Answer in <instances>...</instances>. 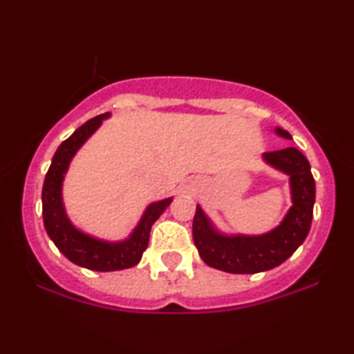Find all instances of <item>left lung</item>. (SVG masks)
Here are the masks:
<instances>
[{
  "mask_svg": "<svg viewBox=\"0 0 354 354\" xmlns=\"http://www.w3.org/2000/svg\"><path fill=\"white\" fill-rule=\"evenodd\" d=\"M276 133L291 138L276 128ZM263 158L274 168L290 174L293 206L278 228L263 236H223L214 231L200 206L193 219V239L203 261L211 268L234 274L273 270L286 261L306 239L315 205V180L310 163L296 148L268 151Z\"/></svg>",
  "mask_w": 354,
  "mask_h": 354,
  "instance_id": "1",
  "label": "left lung"
}]
</instances>
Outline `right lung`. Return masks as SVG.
Listing matches in <instances>:
<instances>
[{
  "label": "right lung",
  "instance_id": "1",
  "mask_svg": "<svg viewBox=\"0 0 354 354\" xmlns=\"http://www.w3.org/2000/svg\"><path fill=\"white\" fill-rule=\"evenodd\" d=\"M106 116L108 115H100L86 121L59 145L44 178L41 194L43 221L48 236L71 263L93 271H116L138 265L148 248L153 223L171 203V198H168V200L149 205L131 236L121 243L100 241V239L86 236L71 225L61 201V183H63L71 158L78 151L80 146L96 131V128Z\"/></svg>",
  "mask_w": 354,
  "mask_h": 354
}]
</instances>
